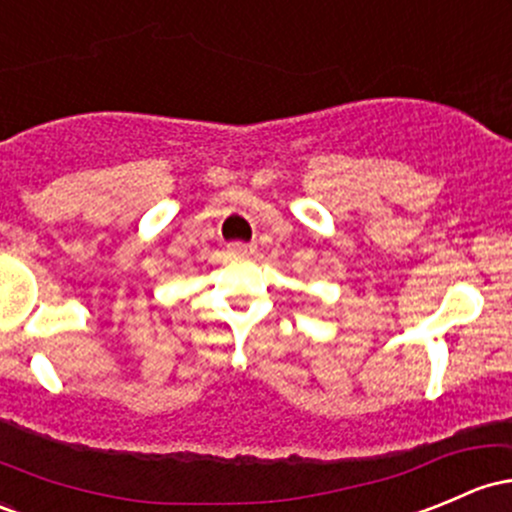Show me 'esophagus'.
Segmentation results:
<instances>
[{"label":"esophagus","instance_id":"obj_1","mask_svg":"<svg viewBox=\"0 0 512 512\" xmlns=\"http://www.w3.org/2000/svg\"><path fill=\"white\" fill-rule=\"evenodd\" d=\"M227 251L232 256H251L256 251L254 244H246V241H232V244L227 246Z\"/></svg>","mask_w":512,"mask_h":512}]
</instances>
